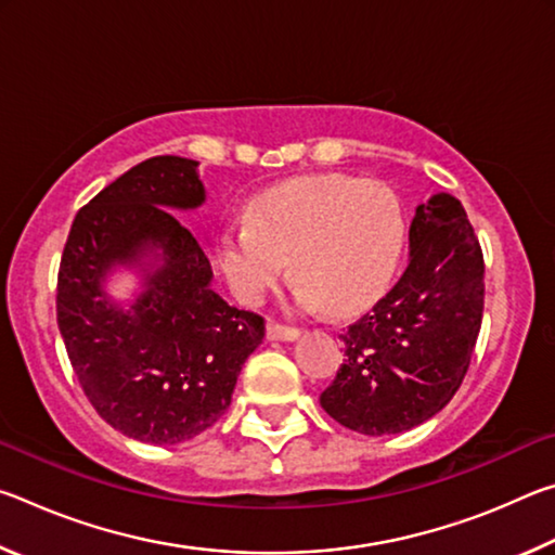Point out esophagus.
Wrapping results in <instances>:
<instances>
[{"label": "esophagus", "mask_w": 555, "mask_h": 555, "mask_svg": "<svg viewBox=\"0 0 555 555\" xmlns=\"http://www.w3.org/2000/svg\"><path fill=\"white\" fill-rule=\"evenodd\" d=\"M267 337H269V340H284V343H291V340H296V337H298V327L269 323V325H267Z\"/></svg>", "instance_id": "1"}]
</instances>
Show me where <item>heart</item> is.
<instances>
[{
  "mask_svg": "<svg viewBox=\"0 0 555 555\" xmlns=\"http://www.w3.org/2000/svg\"><path fill=\"white\" fill-rule=\"evenodd\" d=\"M403 240V208L387 183L304 176L257 195L247 222L224 224L218 264L234 296L259 304L291 259L300 304L345 313L389 286Z\"/></svg>",
  "mask_w": 555,
  "mask_h": 555,
  "instance_id": "1",
  "label": "heart"
}]
</instances>
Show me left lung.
Masks as SVG:
<instances>
[{
    "label": "left lung",
    "instance_id": "obj_1",
    "mask_svg": "<svg viewBox=\"0 0 555 555\" xmlns=\"http://www.w3.org/2000/svg\"><path fill=\"white\" fill-rule=\"evenodd\" d=\"M401 279L340 335L345 360L321 406L364 436L434 418L463 384L482 325L485 259L457 198L418 205Z\"/></svg>",
    "mask_w": 555,
    "mask_h": 555
}]
</instances>
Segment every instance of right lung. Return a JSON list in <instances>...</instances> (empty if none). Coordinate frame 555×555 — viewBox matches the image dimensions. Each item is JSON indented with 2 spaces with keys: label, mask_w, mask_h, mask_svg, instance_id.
Here are the masks:
<instances>
[{
  "label": "right lung",
  "mask_w": 555,
  "mask_h": 555,
  "mask_svg": "<svg viewBox=\"0 0 555 555\" xmlns=\"http://www.w3.org/2000/svg\"><path fill=\"white\" fill-rule=\"evenodd\" d=\"M203 201L198 162L146 158L82 205L63 247L55 315L75 377L112 428L142 443L208 430L264 340V318L215 294L208 257L171 215ZM149 246L163 247L165 264L129 312L109 305L101 279Z\"/></svg>",
  "instance_id": "add662e5"
}]
</instances>
